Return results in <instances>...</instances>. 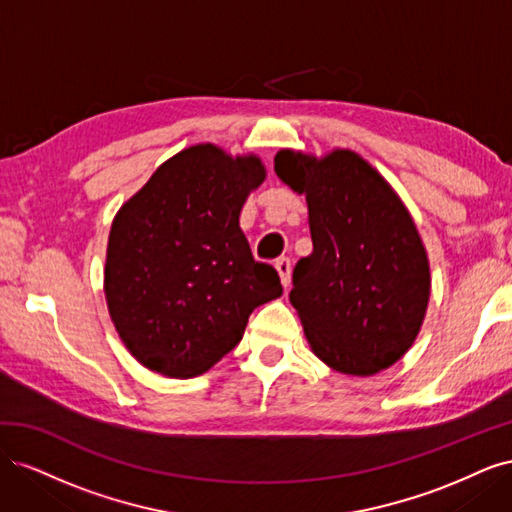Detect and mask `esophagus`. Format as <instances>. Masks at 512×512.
<instances>
[{
    "label": "esophagus",
    "instance_id": "1",
    "mask_svg": "<svg viewBox=\"0 0 512 512\" xmlns=\"http://www.w3.org/2000/svg\"><path fill=\"white\" fill-rule=\"evenodd\" d=\"M275 269H277V273H280L282 286L288 288L290 286V277H292V262H290V258H277L275 260Z\"/></svg>",
    "mask_w": 512,
    "mask_h": 512
}]
</instances>
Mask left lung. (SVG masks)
Returning a JSON list of instances; mask_svg holds the SVG:
<instances>
[{
	"label": "left lung",
	"mask_w": 512,
	"mask_h": 512,
	"mask_svg": "<svg viewBox=\"0 0 512 512\" xmlns=\"http://www.w3.org/2000/svg\"><path fill=\"white\" fill-rule=\"evenodd\" d=\"M275 175L305 194L314 252L292 271L290 303L320 361L378 374L408 352L429 301V262L408 209L354 151L316 160L284 149Z\"/></svg>",
	"instance_id": "8db88e82"
}]
</instances>
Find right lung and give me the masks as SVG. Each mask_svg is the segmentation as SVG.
Masks as SVG:
<instances>
[{
    "label": "right lung",
    "mask_w": 512,
    "mask_h": 512,
    "mask_svg": "<svg viewBox=\"0 0 512 512\" xmlns=\"http://www.w3.org/2000/svg\"><path fill=\"white\" fill-rule=\"evenodd\" d=\"M265 179L256 156L196 145L164 162L117 213L104 292L123 344L168 378L203 374L235 348L254 307L282 297L239 213Z\"/></svg>",
    "instance_id": "obj_1"
}]
</instances>
